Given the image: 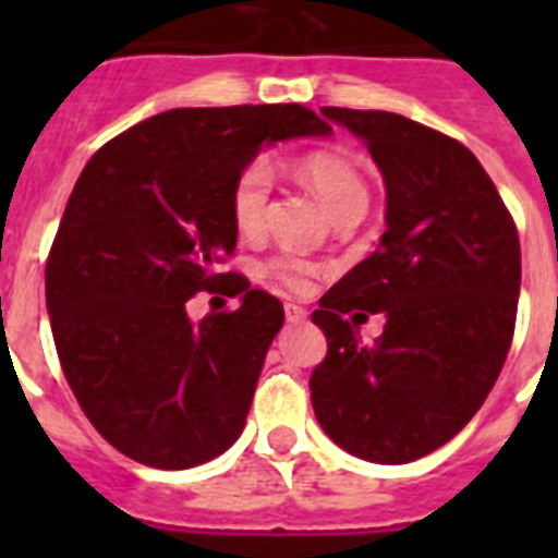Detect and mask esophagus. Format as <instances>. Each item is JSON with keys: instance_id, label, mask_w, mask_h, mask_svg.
<instances>
[{"instance_id": "obj_1", "label": "esophagus", "mask_w": 558, "mask_h": 558, "mask_svg": "<svg viewBox=\"0 0 558 558\" xmlns=\"http://www.w3.org/2000/svg\"><path fill=\"white\" fill-rule=\"evenodd\" d=\"M283 313H287V322L289 324H301L306 318V310L298 304H287L283 306Z\"/></svg>"}]
</instances>
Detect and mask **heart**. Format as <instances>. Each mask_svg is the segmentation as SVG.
Masks as SVG:
<instances>
[{"label": "heart", "mask_w": 558, "mask_h": 558, "mask_svg": "<svg viewBox=\"0 0 558 558\" xmlns=\"http://www.w3.org/2000/svg\"><path fill=\"white\" fill-rule=\"evenodd\" d=\"M301 177L313 193L318 196L327 214L332 219L348 217V214H365L371 191H367L365 177L348 156L341 153H310L301 161ZM271 165L266 159L248 161L234 179L231 187V219L240 234H257L266 219L271 196ZM275 271L287 280L289 287H304L310 266L292 257L275 263Z\"/></svg>", "instance_id": "b5f03b06"}]
</instances>
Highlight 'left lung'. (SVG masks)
<instances>
[{"label": "left lung", "instance_id": "1", "mask_svg": "<svg viewBox=\"0 0 558 558\" xmlns=\"http://www.w3.org/2000/svg\"><path fill=\"white\" fill-rule=\"evenodd\" d=\"M385 179V234L322 298L327 359L310 390L332 442L371 463H411L484 405L510 353L521 245L493 179L463 144L379 109L324 107ZM386 330L362 345L359 314Z\"/></svg>", "mask_w": 558, "mask_h": 558}]
</instances>
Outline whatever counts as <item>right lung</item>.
I'll return each instance as SVG.
<instances>
[{
  "mask_svg": "<svg viewBox=\"0 0 558 558\" xmlns=\"http://www.w3.org/2000/svg\"><path fill=\"white\" fill-rule=\"evenodd\" d=\"M313 109H170L83 168L46 266L57 356L89 423L153 469L208 463L240 437L283 306L219 271L234 252L231 187L263 147L330 135ZM241 295L199 325L202 288Z\"/></svg>",
  "mask_w": 558,
  "mask_h": 558,
  "instance_id": "add662e5",
  "label": "right lung"
}]
</instances>
